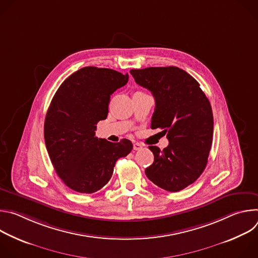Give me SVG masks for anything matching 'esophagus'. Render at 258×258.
<instances>
[{
	"label": "esophagus",
	"instance_id": "1",
	"mask_svg": "<svg viewBox=\"0 0 258 258\" xmlns=\"http://www.w3.org/2000/svg\"><path fill=\"white\" fill-rule=\"evenodd\" d=\"M143 148V145L140 144V143H134V150L135 151H138V150H141Z\"/></svg>",
	"mask_w": 258,
	"mask_h": 258
}]
</instances>
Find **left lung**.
Instances as JSON below:
<instances>
[{
	"instance_id": "1",
	"label": "left lung",
	"mask_w": 258,
	"mask_h": 258,
	"mask_svg": "<svg viewBox=\"0 0 258 258\" xmlns=\"http://www.w3.org/2000/svg\"><path fill=\"white\" fill-rule=\"evenodd\" d=\"M136 83L155 99L151 128L166 134L168 146H149L154 162L145 172L152 182L168 192L193 183L206 167L213 136L209 100L199 83L175 66L132 69Z\"/></svg>"
}]
</instances>
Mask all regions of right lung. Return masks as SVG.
<instances>
[{
    "mask_svg": "<svg viewBox=\"0 0 258 258\" xmlns=\"http://www.w3.org/2000/svg\"><path fill=\"white\" fill-rule=\"evenodd\" d=\"M127 81V73L88 66L72 73L54 95L45 143L57 174L71 190L99 191L111 178L117 159L131 153L130 140L111 143L95 136L97 123L107 117L110 96Z\"/></svg>",
    "mask_w": 258,
    "mask_h": 258,
    "instance_id": "obj_1",
    "label": "right lung"
}]
</instances>
